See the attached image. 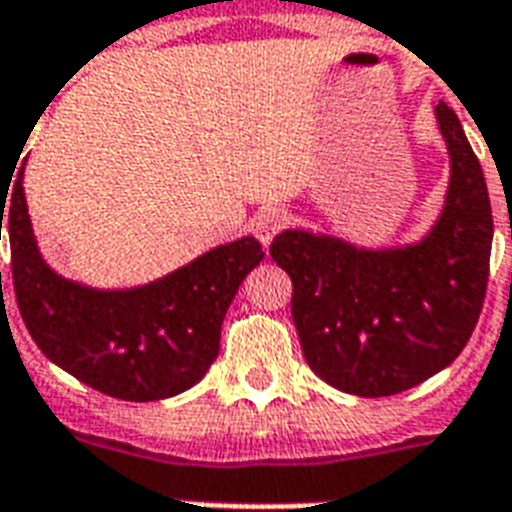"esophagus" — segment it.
I'll use <instances>...</instances> for the list:
<instances>
[{"label": "esophagus", "mask_w": 512, "mask_h": 512, "mask_svg": "<svg viewBox=\"0 0 512 512\" xmlns=\"http://www.w3.org/2000/svg\"><path fill=\"white\" fill-rule=\"evenodd\" d=\"M289 215H287V209H281V207H268L263 209V212H257L255 220H252V231H255V236L260 239V244H271L273 236L287 225Z\"/></svg>", "instance_id": "obj_1"}]
</instances>
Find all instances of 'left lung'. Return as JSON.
Instances as JSON below:
<instances>
[{"mask_svg": "<svg viewBox=\"0 0 512 512\" xmlns=\"http://www.w3.org/2000/svg\"><path fill=\"white\" fill-rule=\"evenodd\" d=\"M436 116L452 183L428 239L366 252L284 231L271 244L273 263L292 279L305 361L353 396H396L441 372L468 345L484 308L494 233L489 191L457 114L441 100Z\"/></svg>", "mask_w": 512, "mask_h": 512, "instance_id": "left-lung-1", "label": "left lung"}]
</instances>
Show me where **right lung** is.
Returning <instances> with one entry per match:
<instances>
[{
    "label": "right lung",
    "mask_w": 512,
    "mask_h": 512,
    "mask_svg": "<svg viewBox=\"0 0 512 512\" xmlns=\"http://www.w3.org/2000/svg\"><path fill=\"white\" fill-rule=\"evenodd\" d=\"M20 177L23 167L7 177L12 186L0 185V236L7 220L12 289L28 335L44 356L122 401H159L199 382L217 358L236 289L265 257L260 241L244 236L212 249L148 287L95 292L60 279L42 263Z\"/></svg>",
    "instance_id": "right-lung-1"
}]
</instances>
